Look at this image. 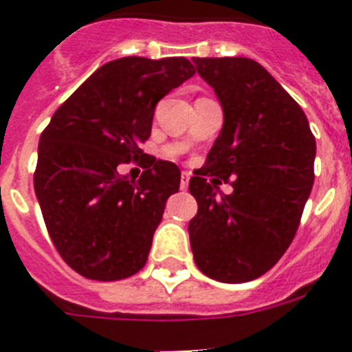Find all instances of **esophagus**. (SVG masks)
I'll use <instances>...</instances> for the list:
<instances>
[{
  "label": "esophagus",
  "instance_id": "1",
  "mask_svg": "<svg viewBox=\"0 0 352 352\" xmlns=\"http://www.w3.org/2000/svg\"><path fill=\"white\" fill-rule=\"evenodd\" d=\"M188 184H190V173H188V171H182V175H181V190H186Z\"/></svg>",
  "mask_w": 352,
  "mask_h": 352
}]
</instances>
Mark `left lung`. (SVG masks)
<instances>
[{
  "label": "left lung",
  "mask_w": 352,
  "mask_h": 352,
  "mask_svg": "<svg viewBox=\"0 0 352 352\" xmlns=\"http://www.w3.org/2000/svg\"><path fill=\"white\" fill-rule=\"evenodd\" d=\"M193 63L219 98L223 127L190 179L199 206L190 245L208 278L245 283L268 272L294 239L314 182L316 140L303 109L263 65L241 56ZM208 175L232 178L234 192L221 194Z\"/></svg>",
  "instance_id": "obj_1"
}]
</instances>
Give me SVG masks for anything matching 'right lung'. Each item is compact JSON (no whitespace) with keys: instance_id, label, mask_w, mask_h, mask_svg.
<instances>
[{"instance_id":"add662e5","label":"right lung","mask_w":352,"mask_h":352,"mask_svg":"<svg viewBox=\"0 0 352 352\" xmlns=\"http://www.w3.org/2000/svg\"><path fill=\"white\" fill-rule=\"evenodd\" d=\"M195 74L181 56H126L98 67L41 133L34 192L52 243L84 278L117 281L148 261L166 201L179 192L173 162L144 157L155 106ZM138 160V182L118 166Z\"/></svg>"}]
</instances>
